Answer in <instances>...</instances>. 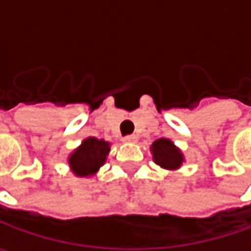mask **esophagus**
<instances>
[{
  "label": "esophagus",
  "mask_w": 251,
  "mask_h": 251,
  "mask_svg": "<svg viewBox=\"0 0 251 251\" xmlns=\"http://www.w3.org/2000/svg\"><path fill=\"white\" fill-rule=\"evenodd\" d=\"M137 141H138L137 135H127L123 138V142H126V144H135Z\"/></svg>",
  "instance_id": "obj_1"
}]
</instances>
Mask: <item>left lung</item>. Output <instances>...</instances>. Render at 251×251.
<instances>
[{"instance_id":"left-lung-1","label":"left lung","mask_w":251,"mask_h":251,"mask_svg":"<svg viewBox=\"0 0 251 251\" xmlns=\"http://www.w3.org/2000/svg\"><path fill=\"white\" fill-rule=\"evenodd\" d=\"M151 153L153 162L166 170H177L184 163V155L175 142L168 138H159L151 145Z\"/></svg>"}]
</instances>
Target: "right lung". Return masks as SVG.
I'll return each mask as SVG.
<instances>
[{"instance_id": "add662e5", "label": "right lung", "mask_w": 251, "mask_h": 251, "mask_svg": "<svg viewBox=\"0 0 251 251\" xmlns=\"http://www.w3.org/2000/svg\"><path fill=\"white\" fill-rule=\"evenodd\" d=\"M110 152V142L88 137L68 155L67 162L76 177H92L106 163Z\"/></svg>"}]
</instances>
